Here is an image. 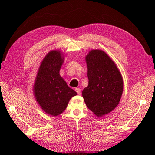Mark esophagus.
Returning <instances> with one entry per match:
<instances>
[{"label":"esophagus","instance_id":"obj_1","mask_svg":"<svg viewBox=\"0 0 155 155\" xmlns=\"http://www.w3.org/2000/svg\"><path fill=\"white\" fill-rule=\"evenodd\" d=\"M76 92L78 94V95H81V90L80 88H76Z\"/></svg>","mask_w":155,"mask_h":155}]
</instances>
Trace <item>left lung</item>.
Masks as SVG:
<instances>
[{"instance_id":"1","label":"left lung","mask_w":155,"mask_h":155,"mask_svg":"<svg viewBox=\"0 0 155 155\" xmlns=\"http://www.w3.org/2000/svg\"><path fill=\"white\" fill-rule=\"evenodd\" d=\"M88 85L82 96L87 107L97 117L110 113L119 104L124 81L115 63L104 51L91 50L85 56Z\"/></svg>"}]
</instances>
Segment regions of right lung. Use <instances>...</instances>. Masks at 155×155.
<instances>
[{
    "label": "right lung",
    "mask_w": 155,
    "mask_h": 155,
    "mask_svg": "<svg viewBox=\"0 0 155 155\" xmlns=\"http://www.w3.org/2000/svg\"><path fill=\"white\" fill-rule=\"evenodd\" d=\"M64 58L59 50L49 51L42 61L33 87L35 98L41 109L52 116L63 113L70 100L78 94L59 74Z\"/></svg>",
    "instance_id": "add662e5"
}]
</instances>
